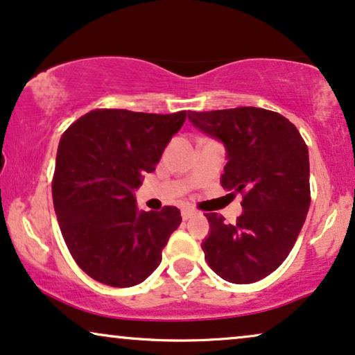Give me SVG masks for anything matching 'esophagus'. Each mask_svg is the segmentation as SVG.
I'll return each instance as SVG.
<instances>
[{
    "label": "esophagus",
    "instance_id": "esophagus-1",
    "mask_svg": "<svg viewBox=\"0 0 355 355\" xmlns=\"http://www.w3.org/2000/svg\"><path fill=\"white\" fill-rule=\"evenodd\" d=\"M193 214H195V211L193 209H190V208H183L182 209V218H183V221H187V219H190Z\"/></svg>",
    "mask_w": 355,
    "mask_h": 355
}]
</instances>
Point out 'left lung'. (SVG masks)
<instances>
[{"instance_id": "8db88e82", "label": "left lung", "mask_w": 355, "mask_h": 355, "mask_svg": "<svg viewBox=\"0 0 355 355\" xmlns=\"http://www.w3.org/2000/svg\"><path fill=\"white\" fill-rule=\"evenodd\" d=\"M188 119L224 146L221 185L242 195V214L234 224L218 213L205 214L206 262L231 284L262 280L288 257L306 219L308 147L288 119L262 107L190 111Z\"/></svg>"}]
</instances>
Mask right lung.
I'll return each mask as SVG.
<instances>
[{
  "mask_svg": "<svg viewBox=\"0 0 355 355\" xmlns=\"http://www.w3.org/2000/svg\"><path fill=\"white\" fill-rule=\"evenodd\" d=\"M173 114L95 110L60 137L52 182L53 208L71 257L96 282L128 288L162 262L180 209L141 211L136 191L155 170L187 119Z\"/></svg>",
  "mask_w": 355,
  "mask_h": 355,
  "instance_id": "obj_1",
  "label": "right lung"
}]
</instances>
